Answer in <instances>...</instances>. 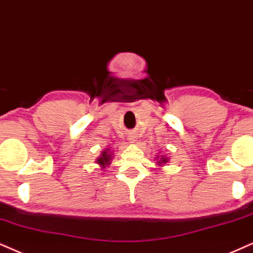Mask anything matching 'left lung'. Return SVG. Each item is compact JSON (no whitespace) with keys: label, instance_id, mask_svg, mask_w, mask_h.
I'll return each mask as SVG.
<instances>
[{"label":"left lung","instance_id":"1","mask_svg":"<svg viewBox=\"0 0 253 253\" xmlns=\"http://www.w3.org/2000/svg\"><path fill=\"white\" fill-rule=\"evenodd\" d=\"M161 161H162V162H167V159H166V158H162ZM159 164H160V162H159Z\"/></svg>","mask_w":253,"mask_h":253}]
</instances>
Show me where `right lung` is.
<instances>
[{"label": "right lung", "instance_id": "1", "mask_svg": "<svg viewBox=\"0 0 253 253\" xmlns=\"http://www.w3.org/2000/svg\"><path fill=\"white\" fill-rule=\"evenodd\" d=\"M110 161H111V154L108 152H106V150H105V152H103V154H101L100 158L97 160L98 164L100 165L103 168H104V166L110 165Z\"/></svg>", "mask_w": 253, "mask_h": 253}]
</instances>
